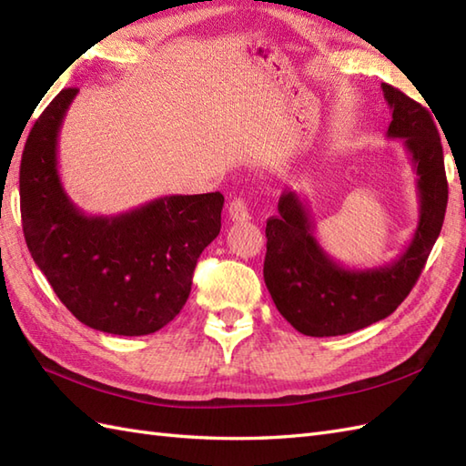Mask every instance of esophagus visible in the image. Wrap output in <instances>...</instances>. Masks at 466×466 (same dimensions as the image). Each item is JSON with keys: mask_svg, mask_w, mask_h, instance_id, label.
<instances>
[{"mask_svg": "<svg viewBox=\"0 0 466 466\" xmlns=\"http://www.w3.org/2000/svg\"><path fill=\"white\" fill-rule=\"evenodd\" d=\"M228 218L232 222H248L252 218V214L248 210V204L244 198L238 197L228 204Z\"/></svg>", "mask_w": 466, "mask_h": 466, "instance_id": "34e87169", "label": "esophagus"}]
</instances>
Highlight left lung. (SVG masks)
<instances>
[{
    "label": "left lung",
    "instance_id": "8db88e82",
    "mask_svg": "<svg viewBox=\"0 0 466 466\" xmlns=\"http://www.w3.org/2000/svg\"><path fill=\"white\" fill-rule=\"evenodd\" d=\"M391 109L387 138H401L417 172L419 222L409 246L385 266L348 268L316 238L306 200L286 190L278 216L266 224L264 282L278 311L299 333L331 338L385 319L409 296L445 220V158L431 113L395 86L381 83Z\"/></svg>",
    "mask_w": 466,
    "mask_h": 466
}]
</instances>
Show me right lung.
Returning a JSON list of instances; mask_svg holds the SVG:
<instances>
[{
    "mask_svg": "<svg viewBox=\"0 0 466 466\" xmlns=\"http://www.w3.org/2000/svg\"><path fill=\"white\" fill-rule=\"evenodd\" d=\"M79 89L35 121L19 168L21 224L34 262L75 318L96 331L148 335L187 304L198 258L220 234L224 197L172 194L115 214H85L59 177V131Z\"/></svg>",
    "mask_w": 466,
    "mask_h": 466,
    "instance_id": "obj_1",
    "label": "right lung"
}]
</instances>
